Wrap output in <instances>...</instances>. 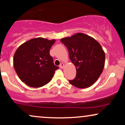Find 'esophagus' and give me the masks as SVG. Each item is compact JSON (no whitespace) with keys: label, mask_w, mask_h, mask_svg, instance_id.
Returning <instances> with one entry per match:
<instances>
[{"label":"esophagus","mask_w":125,"mask_h":125,"mask_svg":"<svg viewBox=\"0 0 125 125\" xmlns=\"http://www.w3.org/2000/svg\"><path fill=\"white\" fill-rule=\"evenodd\" d=\"M64 63H62L60 64V66H59V67H60V68H61V69H63L64 67Z\"/></svg>","instance_id":"obj_1"}]
</instances>
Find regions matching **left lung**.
<instances>
[{
	"mask_svg": "<svg viewBox=\"0 0 125 125\" xmlns=\"http://www.w3.org/2000/svg\"><path fill=\"white\" fill-rule=\"evenodd\" d=\"M69 58L76 69V76L69 83L78 88L90 87L96 82L104 70L105 53L99 43L92 37L77 33L62 38Z\"/></svg>",
	"mask_w": 125,
	"mask_h": 125,
	"instance_id": "8db88e82",
	"label": "left lung"
}]
</instances>
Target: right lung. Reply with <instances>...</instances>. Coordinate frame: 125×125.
<instances>
[{
    "instance_id": "add662e5",
    "label": "right lung",
    "mask_w": 125,
    "mask_h": 125,
    "mask_svg": "<svg viewBox=\"0 0 125 125\" xmlns=\"http://www.w3.org/2000/svg\"><path fill=\"white\" fill-rule=\"evenodd\" d=\"M54 42V39L36 38L17 49L13 57L14 68L20 79L29 86L39 87L48 83L59 69L49 53Z\"/></svg>"
}]
</instances>
